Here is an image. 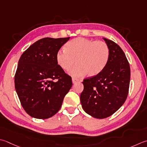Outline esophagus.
<instances>
[{
  "label": "esophagus",
  "mask_w": 147,
  "mask_h": 147,
  "mask_svg": "<svg viewBox=\"0 0 147 147\" xmlns=\"http://www.w3.org/2000/svg\"><path fill=\"white\" fill-rule=\"evenodd\" d=\"M72 82H73V83H75L78 82H79V80H78L76 78H72Z\"/></svg>",
  "instance_id": "34e87169"
}]
</instances>
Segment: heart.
Masks as SVG:
<instances>
[{
	"label": "heart",
	"mask_w": 147,
	"mask_h": 147,
	"mask_svg": "<svg viewBox=\"0 0 147 147\" xmlns=\"http://www.w3.org/2000/svg\"><path fill=\"white\" fill-rule=\"evenodd\" d=\"M110 49L104 41L77 37L69 41L65 50L56 53V60L62 69L67 71L75 62L76 65L69 72L74 77L94 76L99 74L108 64Z\"/></svg>",
	"instance_id": "heart-1"
}]
</instances>
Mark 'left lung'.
Listing matches in <instances>:
<instances>
[{"label": "left lung", "instance_id": "left-lung-1", "mask_svg": "<svg viewBox=\"0 0 147 147\" xmlns=\"http://www.w3.org/2000/svg\"><path fill=\"white\" fill-rule=\"evenodd\" d=\"M110 49V58L99 74L83 80L80 95L86 113L96 119H105L119 110L127 99L130 83V66L125 55L113 41L102 38Z\"/></svg>", "mask_w": 147, "mask_h": 147}]
</instances>
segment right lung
Returning <instances> with one entry per match:
<instances>
[{
  "instance_id": "obj_1",
  "label": "right lung",
  "mask_w": 147,
  "mask_h": 147,
  "mask_svg": "<svg viewBox=\"0 0 147 147\" xmlns=\"http://www.w3.org/2000/svg\"><path fill=\"white\" fill-rule=\"evenodd\" d=\"M70 37H45L25 50L18 61L14 86L21 105L33 118L46 119L61 108L73 83L57 64L56 53Z\"/></svg>"
}]
</instances>
